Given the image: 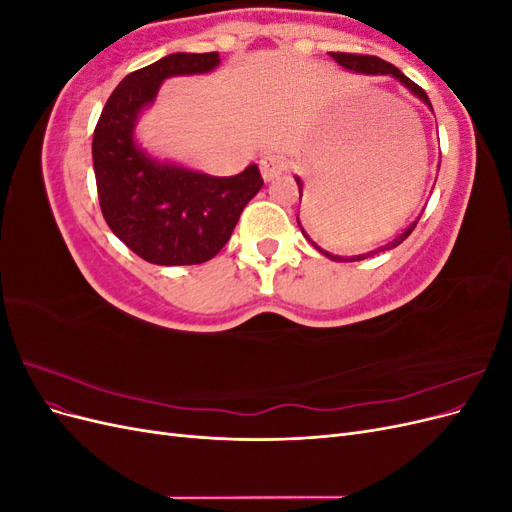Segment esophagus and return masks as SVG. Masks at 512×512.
I'll return each instance as SVG.
<instances>
[{"mask_svg": "<svg viewBox=\"0 0 512 512\" xmlns=\"http://www.w3.org/2000/svg\"><path fill=\"white\" fill-rule=\"evenodd\" d=\"M260 170H262V177L269 181V179L284 173V170H286V160H284V156H280V153L269 151V153H265V156L260 158Z\"/></svg>", "mask_w": 512, "mask_h": 512, "instance_id": "34e87169", "label": "esophagus"}]
</instances>
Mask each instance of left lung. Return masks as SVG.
Here are the masks:
<instances>
[{
	"instance_id": "8db88e82",
	"label": "left lung",
	"mask_w": 512,
	"mask_h": 512,
	"mask_svg": "<svg viewBox=\"0 0 512 512\" xmlns=\"http://www.w3.org/2000/svg\"><path fill=\"white\" fill-rule=\"evenodd\" d=\"M331 57L337 61L339 66H344V68H348V70H352V72H359V74H391V76H395L397 81L404 83V85L412 91L414 96H418V98H421L427 106H431V102H429V98H427V94H425V89H423V87H418L414 81H410L404 72H401L399 68H395L393 64H389V61H384V59L374 57V55H359V53H331ZM431 111H433V108H431ZM297 185H299V198H301V181H299V179H297ZM418 220H421V218H418ZM297 222H299V218H297ZM299 226H301V224H299ZM414 226H416V222H414L408 230L401 232V235H399L395 241H391L389 245L380 247V250H376V252H369V254H361V256H352V258L333 256V254H329V252L320 250V247L305 235L303 228H301V232L305 235V239H309V243H312V245L316 247L318 252H322L324 256H329L331 260H335V262H354V260H365V258H369V256H376V254L386 252V250H393V247H397L399 243H404V241L410 237V232L414 230Z\"/></svg>"
}]
</instances>
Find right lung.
<instances>
[{
	"label": "right lung",
	"mask_w": 512,
	"mask_h": 512,
	"mask_svg": "<svg viewBox=\"0 0 512 512\" xmlns=\"http://www.w3.org/2000/svg\"><path fill=\"white\" fill-rule=\"evenodd\" d=\"M218 64V53H173L134 70L106 100L96 123L91 156L104 220L134 254L153 265L211 260L265 183L256 164L235 177L160 164L132 138L138 113L153 102L164 79L203 74Z\"/></svg>",
	"instance_id": "1"
}]
</instances>
